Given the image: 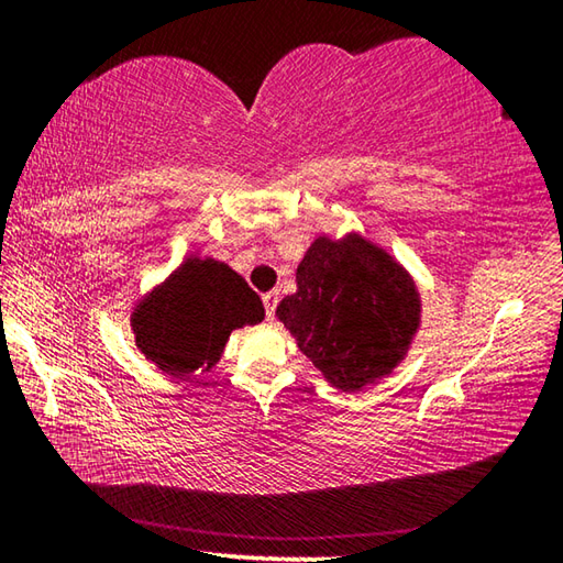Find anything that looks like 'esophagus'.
I'll return each instance as SVG.
<instances>
[{"mask_svg": "<svg viewBox=\"0 0 563 563\" xmlns=\"http://www.w3.org/2000/svg\"><path fill=\"white\" fill-rule=\"evenodd\" d=\"M278 300H280L278 290H271V292L263 295V308H265V318H268V320L275 318V308H278Z\"/></svg>", "mask_w": 563, "mask_h": 563, "instance_id": "esophagus-1", "label": "esophagus"}]
</instances>
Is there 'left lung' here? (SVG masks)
<instances>
[{"mask_svg":"<svg viewBox=\"0 0 563 563\" xmlns=\"http://www.w3.org/2000/svg\"><path fill=\"white\" fill-rule=\"evenodd\" d=\"M275 316L332 387L357 393L393 373L419 328V292L393 255L360 235H320Z\"/></svg>","mask_w":563,"mask_h":563,"instance_id":"obj_1","label":"left lung"}]
</instances>
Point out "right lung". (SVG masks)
Returning <instances> with one entry per match:
<instances>
[{"instance_id":"add662e5","label":"right lung","mask_w":563,"mask_h":563,"mask_svg":"<svg viewBox=\"0 0 563 563\" xmlns=\"http://www.w3.org/2000/svg\"><path fill=\"white\" fill-rule=\"evenodd\" d=\"M265 318L253 288L225 263L188 258L133 318L136 347L168 375L213 367L231 332Z\"/></svg>"}]
</instances>
